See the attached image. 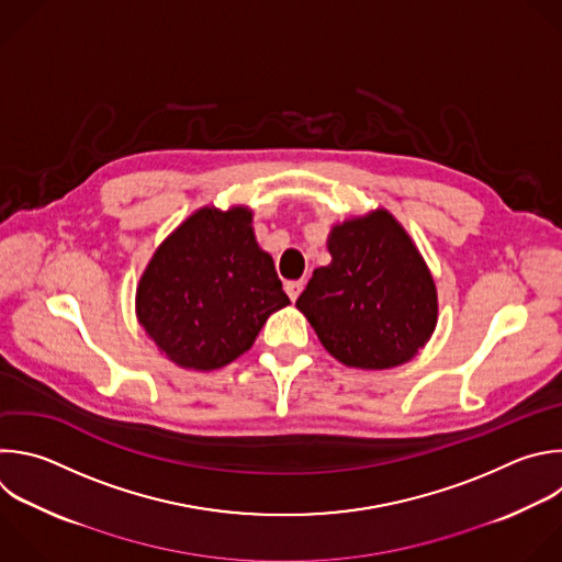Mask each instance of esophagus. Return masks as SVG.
Returning a JSON list of instances; mask_svg holds the SVG:
<instances>
[{"label": "esophagus", "mask_w": 562, "mask_h": 562, "mask_svg": "<svg viewBox=\"0 0 562 562\" xmlns=\"http://www.w3.org/2000/svg\"><path fill=\"white\" fill-rule=\"evenodd\" d=\"M302 289H304V282H302V280H293V282H286V286H284L286 295H289L293 302L300 297Z\"/></svg>", "instance_id": "obj_1"}]
</instances>
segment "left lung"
<instances>
[{"instance_id":"1","label":"left lung","mask_w":562,"mask_h":562,"mask_svg":"<svg viewBox=\"0 0 562 562\" xmlns=\"http://www.w3.org/2000/svg\"><path fill=\"white\" fill-rule=\"evenodd\" d=\"M328 251L295 302L324 348L355 368L413 359L435 330L437 289L408 234L378 210L333 227Z\"/></svg>"}]
</instances>
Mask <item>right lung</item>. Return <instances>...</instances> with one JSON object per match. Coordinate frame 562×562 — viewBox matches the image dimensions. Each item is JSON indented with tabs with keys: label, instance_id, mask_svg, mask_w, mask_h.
<instances>
[{
	"label": "right lung",
	"instance_id": "obj_1",
	"mask_svg": "<svg viewBox=\"0 0 562 562\" xmlns=\"http://www.w3.org/2000/svg\"><path fill=\"white\" fill-rule=\"evenodd\" d=\"M273 258L251 212L201 210L154 254L136 291V315L178 366L214 370L249 350L267 317L286 306Z\"/></svg>",
	"mask_w": 562,
	"mask_h": 562
}]
</instances>
